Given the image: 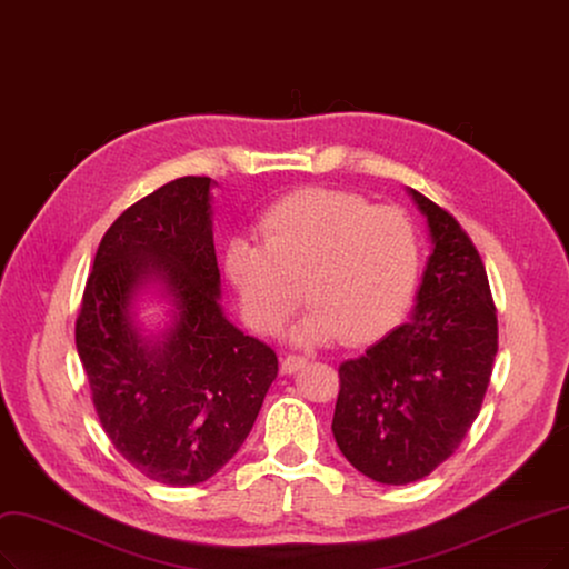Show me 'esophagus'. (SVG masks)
Listing matches in <instances>:
<instances>
[{
	"mask_svg": "<svg viewBox=\"0 0 569 569\" xmlns=\"http://www.w3.org/2000/svg\"><path fill=\"white\" fill-rule=\"evenodd\" d=\"M305 363H307V356H302V353H286L283 359H281V372L283 375H292V372H298Z\"/></svg>",
	"mask_w": 569,
	"mask_h": 569,
	"instance_id": "1",
	"label": "esophagus"
}]
</instances>
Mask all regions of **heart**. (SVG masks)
<instances>
[{"label": "heart", "mask_w": 569, "mask_h": 569, "mask_svg": "<svg viewBox=\"0 0 569 569\" xmlns=\"http://www.w3.org/2000/svg\"><path fill=\"white\" fill-rule=\"evenodd\" d=\"M260 241L231 239L224 277L243 321L262 335L283 328L300 305L313 307L298 338L349 345L385 335L412 300L419 239L401 210L338 189H305L262 216Z\"/></svg>", "instance_id": "heart-1"}]
</instances>
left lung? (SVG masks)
I'll use <instances>...</instances> for the list:
<instances>
[{
    "label": "left lung",
    "instance_id": "obj_1",
    "mask_svg": "<svg viewBox=\"0 0 569 569\" xmlns=\"http://www.w3.org/2000/svg\"><path fill=\"white\" fill-rule=\"evenodd\" d=\"M429 256L408 323L340 366L332 436L363 476L406 486L461 446L486 398L497 356V309L473 241L417 189Z\"/></svg>",
    "mask_w": 569,
    "mask_h": 569
}]
</instances>
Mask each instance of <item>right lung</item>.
Segmentation results:
<instances>
[{
	"label": "right lung",
	"instance_id": "add662e5",
	"mask_svg": "<svg viewBox=\"0 0 569 569\" xmlns=\"http://www.w3.org/2000/svg\"><path fill=\"white\" fill-rule=\"evenodd\" d=\"M210 178L184 176L142 197L98 246L74 326L104 433L147 478L197 486L237 455L279 372L273 349L220 307ZM157 278L177 321L152 346L130 321L134 292Z\"/></svg>",
	"mask_w": 569,
	"mask_h": 569
}]
</instances>
